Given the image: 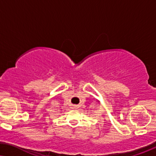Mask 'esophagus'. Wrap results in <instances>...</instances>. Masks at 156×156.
I'll use <instances>...</instances> for the list:
<instances>
[{"label":"esophagus","instance_id":"esophagus-1","mask_svg":"<svg viewBox=\"0 0 156 156\" xmlns=\"http://www.w3.org/2000/svg\"><path fill=\"white\" fill-rule=\"evenodd\" d=\"M73 108L77 109L78 108V105H73Z\"/></svg>","mask_w":156,"mask_h":156}]
</instances>
